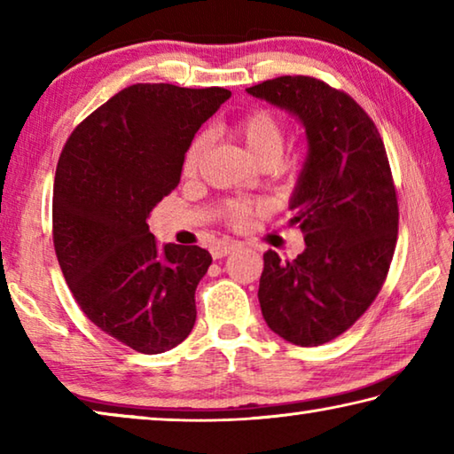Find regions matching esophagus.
<instances>
[{"label":"esophagus","mask_w":454,"mask_h":454,"mask_svg":"<svg viewBox=\"0 0 454 454\" xmlns=\"http://www.w3.org/2000/svg\"><path fill=\"white\" fill-rule=\"evenodd\" d=\"M238 248L236 242H218L212 246V256L214 258H224L228 256L230 252H234Z\"/></svg>","instance_id":"esophagus-1"}]
</instances>
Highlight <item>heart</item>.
<instances>
[{
  "label": "heart",
  "mask_w": 454,
  "mask_h": 454,
  "mask_svg": "<svg viewBox=\"0 0 454 454\" xmlns=\"http://www.w3.org/2000/svg\"><path fill=\"white\" fill-rule=\"evenodd\" d=\"M234 132L244 142L246 150H248L250 156L254 158L258 164H276L280 160L284 152V124L270 110L256 107V110L244 114V116L238 118L234 124ZM206 145H208V140H206L204 134H200L190 142L186 152H184L182 174L186 176V178H192V176L198 174ZM254 212V204L244 202V200H234V202H230L226 206L224 216L230 224L242 226Z\"/></svg>",
  "instance_id": "1"
}]
</instances>
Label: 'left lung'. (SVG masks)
<instances>
[{
	"label": "left lung",
	"mask_w": 454,
	"mask_h": 454,
	"mask_svg": "<svg viewBox=\"0 0 454 454\" xmlns=\"http://www.w3.org/2000/svg\"><path fill=\"white\" fill-rule=\"evenodd\" d=\"M246 91L306 128L309 156L288 206L306 248L286 262L266 252L258 301L272 333L320 347L363 317L393 262L398 202L387 150L355 99L310 75H280Z\"/></svg>",
	"instance_id": "8db88e82"
}]
</instances>
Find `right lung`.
<instances>
[{
  "label": "right lung",
  "instance_id": "1",
  "mask_svg": "<svg viewBox=\"0 0 454 454\" xmlns=\"http://www.w3.org/2000/svg\"><path fill=\"white\" fill-rule=\"evenodd\" d=\"M230 98L224 88L134 83L91 112L61 150L53 246L83 314L144 355H160L196 322V286L212 256L156 244L150 212L180 184L184 152Z\"/></svg>",
  "mask_w": 454,
  "mask_h": 454
}]
</instances>
